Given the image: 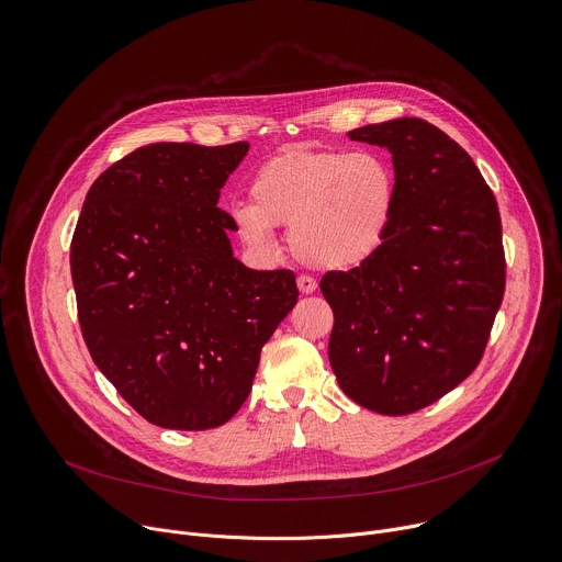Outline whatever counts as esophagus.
I'll list each match as a JSON object with an SVG mask.
<instances>
[{
  "label": "esophagus",
  "instance_id": "1",
  "mask_svg": "<svg viewBox=\"0 0 562 562\" xmlns=\"http://www.w3.org/2000/svg\"><path fill=\"white\" fill-rule=\"evenodd\" d=\"M295 284H297V291H300V293H304V295L313 293V291H315V286H317V284H315V280H313L311 276H300Z\"/></svg>",
  "mask_w": 562,
  "mask_h": 562
}]
</instances>
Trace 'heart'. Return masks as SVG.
Segmentation results:
<instances>
[{"label":"heart","mask_w":562,"mask_h":562,"mask_svg":"<svg viewBox=\"0 0 562 562\" xmlns=\"http://www.w3.org/2000/svg\"><path fill=\"white\" fill-rule=\"evenodd\" d=\"M249 202L228 209L233 231L260 254L289 226V249L306 267L351 271L384 247L397 209L395 176L369 150L289 148L256 171Z\"/></svg>","instance_id":"b5f03b06"}]
</instances>
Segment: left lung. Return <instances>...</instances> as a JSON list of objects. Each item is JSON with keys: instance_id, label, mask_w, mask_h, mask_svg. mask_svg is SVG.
Masks as SVG:
<instances>
[{"instance_id": "left-lung-1", "label": "left lung", "mask_w": 562, "mask_h": 562, "mask_svg": "<svg viewBox=\"0 0 562 562\" xmlns=\"http://www.w3.org/2000/svg\"><path fill=\"white\" fill-rule=\"evenodd\" d=\"M349 137L391 153L397 209L378 256L319 282L336 317L329 362L353 403L405 416L458 386L485 351L505 293L501 213L438 126L400 117Z\"/></svg>"}]
</instances>
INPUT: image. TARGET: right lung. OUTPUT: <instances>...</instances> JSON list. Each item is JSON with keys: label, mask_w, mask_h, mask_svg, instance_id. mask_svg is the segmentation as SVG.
<instances>
[{"label": "right lung", "mask_w": 562, "mask_h": 562, "mask_svg": "<svg viewBox=\"0 0 562 562\" xmlns=\"http://www.w3.org/2000/svg\"><path fill=\"white\" fill-rule=\"evenodd\" d=\"M247 142H159L89 189L70 243L93 362L148 423L202 431L247 400L265 342L297 302L293 271L233 258L220 189Z\"/></svg>", "instance_id": "add662e5"}]
</instances>
